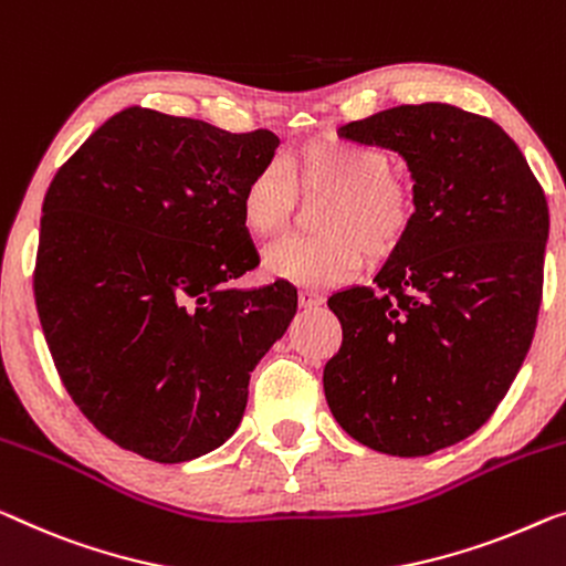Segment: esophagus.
I'll return each instance as SVG.
<instances>
[{
  "label": "esophagus",
  "instance_id": "1",
  "mask_svg": "<svg viewBox=\"0 0 566 566\" xmlns=\"http://www.w3.org/2000/svg\"><path fill=\"white\" fill-rule=\"evenodd\" d=\"M297 300H300V307H305V310H312V307H319L325 302V297L319 292H315V290H300V294H297Z\"/></svg>",
  "mask_w": 566,
  "mask_h": 566
}]
</instances>
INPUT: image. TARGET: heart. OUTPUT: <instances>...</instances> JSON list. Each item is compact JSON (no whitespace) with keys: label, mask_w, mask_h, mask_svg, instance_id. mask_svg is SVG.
<instances>
[{"label":"heart","mask_w":566,"mask_h":566,"mask_svg":"<svg viewBox=\"0 0 566 566\" xmlns=\"http://www.w3.org/2000/svg\"><path fill=\"white\" fill-rule=\"evenodd\" d=\"M305 198L327 196L317 213L319 235H290L264 254L269 274L305 286L350 280L364 264L391 256L415 218V188L394 170L381 147L350 139L312 142L280 163H266L243 185L239 210L251 235L269 239L286 229Z\"/></svg>","instance_id":"heart-1"}]
</instances>
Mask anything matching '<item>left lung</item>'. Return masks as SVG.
<instances>
[{
  "instance_id": "1",
  "label": "left lung",
  "mask_w": 566,
  "mask_h": 566,
  "mask_svg": "<svg viewBox=\"0 0 566 566\" xmlns=\"http://www.w3.org/2000/svg\"><path fill=\"white\" fill-rule=\"evenodd\" d=\"M337 134L399 151L415 218L374 286L327 300L343 345L323 370L345 432L421 458L485 424L531 348L549 206L509 134L450 104L394 106Z\"/></svg>"
}]
</instances>
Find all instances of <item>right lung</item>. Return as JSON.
Instances as JSON below:
<instances>
[{"mask_svg": "<svg viewBox=\"0 0 566 566\" xmlns=\"http://www.w3.org/2000/svg\"><path fill=\"white\" fill-rule=\"evenodd\" d=\"M280 137L132 106L101 124L42 200L35 305L57 376L101 434L155 462L235 432L251 370L297 290H233L259 266L243 185Z\"/></svg>", "mask_w": 566, "mask_h": 566, "instance_id": "right-lung-1", "label": "right lung"}]
</instances>
